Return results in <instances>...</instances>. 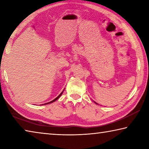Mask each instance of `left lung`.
Here are the masks:
<instances>
[{"label":"left lung","mask_w":149,"mask_h":149,"mask_svg":"<svg viewBox=\"0 0 149 149\" xmlns=\"http://www.w3.org/2000/svg\"><path fill=\"white\" fill-rule=\"evenodd\" d=\"M94 102H95V101H94ZM95 104H97V102H95Z\"/></svg>","instance_id":"left-lung-1"}]
</instances>
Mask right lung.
I'll return each mask as SVG.
<instances>
[{
	"label": "right lung",
	"instance_id": "add662e5",
	"mask_svg": "<svg viewBox=\"0 0 149 149\" xmlns=\"http://www.w3.org/2000/svg\"><path fill=\"white\" fill-rule=\"evenodd\" d=\"M64 90H63L62 91V92L61 93H60V94L58 95V97L56 98V99H54V100H52V101H50V102H47V103H45V104H42V105H44V104H50V103H52V102H54V101H56V100H57V99H59V98L60 97H61V95H62V93H63V92H64Z\"/></svg>",
	"mask_w": 149,
	"mask_h": 149
}]
</instances>
